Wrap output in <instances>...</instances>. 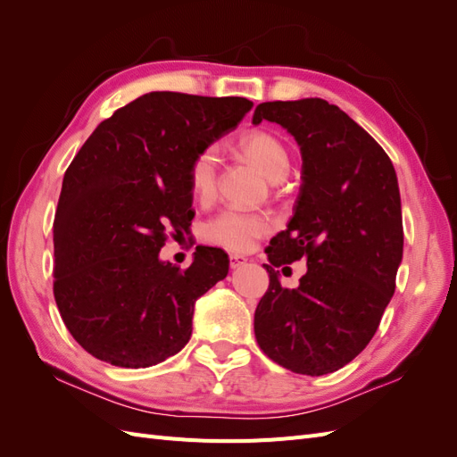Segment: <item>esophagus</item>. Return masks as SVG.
I'll return each instance as SVG.
<instances>
[{
    "mask_svg": "<svg viewBox=\"0 0 457 457\" xmlns=\"http://www.w3.org/2000/svg\"><path fill=\"white\" fill-rule=\"evenodd\" d=\"M247 257L240 255V253H230V269H240L242 265H245Z\"/></svg>",
    "mask_w": 457,
    "mask_h": 457,
    "instance_id": "34e87169",
    "label": "esophagus"
}]
</instances>
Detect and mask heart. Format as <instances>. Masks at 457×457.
Instances as JSON below:
<instances>
[{
  "label": "heart",
  "instance_id": "heart-1",
  "mask_svg": "<svg viewBox=\"0 0 457 457\" xmlns=\"http://www.w3.org/2000/svg\"><path fill=\"white\" fill-rule=\"evenodd\" d=\"M238 152L255 162L270 181H282L289 171V152L280 137L270 131H252L240 137ZM219 177V152L210 145L196 152L188 163V185L192 195L200 202L215 196ZM274 228L270 215L261 212H245L240 207H227L205 223L204 237L212 244L223 245L232 252L252 250L259 238Z\"/></svg>",
  "mask_w": 457,
  "mask_h": 457
}]
</instances>
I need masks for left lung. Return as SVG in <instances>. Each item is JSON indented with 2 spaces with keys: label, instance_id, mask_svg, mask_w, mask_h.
Segmentation results:
<instances>
[{
  "label": "left lung",
  "instance_id": "8db88e82",
  "mask_svg": "<svg viewBox=\"0 0 457 457\" xmlns=\"http://www.w3.org/2000/svg\"><path fill=\"white\" fill-rule=\"evenodd\" d=\"M295 137L303 171L294 217L267 247L269 289L255 309V339L270 361L324 376L361 354L395 294L404 230L391 158L373 137L324 99L272 101L253 123ZM308 259L294 290L274 268Z\"/></svg>",
  "mask_w": 457,
  "mask_h": 457
}]
</instances>
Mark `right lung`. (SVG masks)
<instances>
[{"label": "right lung", "instance_id": "right-lung-1", "mask_svg": "<svg viewBox=\"0 0 457 457\" xmlns=\"http://www.w3.org/2000/svg\"><path fill=\"white\" fill-rule=\"evenodd\" d=\"M244 96L152 91L101 121L62 179L53 223V294L89 354L148 368L181 351L195 303L228 274V255L196 245L185 270L160 261L195 219L188 163L250 112Z\"/></svg>", "mask_w": 457, "mask_h": 457}]
</instances>
